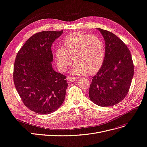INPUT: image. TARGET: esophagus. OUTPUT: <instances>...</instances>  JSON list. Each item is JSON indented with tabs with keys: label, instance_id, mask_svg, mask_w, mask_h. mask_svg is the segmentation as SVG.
Masks as SVG:
<instances>
[{
	"label": "esophagus",
	"instance_id": "obj_1",
	"mask_svg": "<svg viewBox=\"0 0 147 147\" xmlns=\"http://www.w3.org/2000/svg\"><path fill=\"white\" fill-rule=\"evenodd\" d=\"M67 79L70 82H74V81H76V80H78V78H77V77H71V76H70V77H68L67 78Z\"/></svg>",
	"mask_w": 147,
	"mask_h": 147
}]
</instances>
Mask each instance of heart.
I'll return each mask as SVG.
<instances>
[{
  "label": "heart",
  "mask_w": 147,
  "mask_h": 147,
  "mask_svg": "<svg viewBox=\"0 0 147 147\" xmlns=\"http://www.w3.org/2000/svg\"><path fill=\"white\" fill-rule=\"evenodd\" d=\"M63 44V46L55 50L56 63L61 71H66L73 59L76 62L71 72L75 74H93L103 65L106 46L101 37L78 32L67 35Z\"/></svg>",
  "instance_id": "obj_1"
}]
</instances>
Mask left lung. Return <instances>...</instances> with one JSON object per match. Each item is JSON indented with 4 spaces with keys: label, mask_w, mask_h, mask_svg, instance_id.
<instances>
[{
    "label": "left lung",
    "mask_w": 147,
    "mask_h": 147,
    "mask_svg": "<svg viewBox=\"0 0 147 147\" xmlns=\"http://www.w3.org/2000/svg\"><path fill=\"white\" fill-rule=\"evenodd\" d=\"M106 43V56L103 65L92 78L89 96L98 106L115 105L129 91L134 74L131 55L126 44L111 32L98 29Z\"/></svg>",
    "instance_id": "obj_1"
}]
</instances>
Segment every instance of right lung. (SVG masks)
Masks as SVG:
<instances>
[{"label": "right lung", "instance_id": "1", "mask_svg": "<svg viewBox=\"0 0 147 147\" xmlns=\"http://www.w3.org/2000/svg\"><path fill=\"white\" fill-rule=\"evenodd\" d=\"M63 30L40 32L30 36L18 52L13 80L17 92L29 109L40 114L52 113L64 101L66 76L52 68L51 47Z\"/></svg>", "mask_w": 147, "mask_h": 147}]
</instances>
